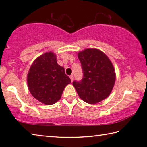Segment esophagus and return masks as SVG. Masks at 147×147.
Here are the masks:
<instances>
[{"label":"esophagus","instance_id":"obj_1","mask_svg":"<svg viewBox=\"0 0 147 147\" xmlns=\"http://www.w3.org/2000/svg\"><path fill=\"white\" fill-rule=\"evenodd\" d=\"M70 78H71V82H73V80H74V76H73V75H71V76H70Z\"/></svg>","mask_w":147,"mask_h":147}]
</instances>
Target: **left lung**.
Instances as JSON below:
<instances>
[{
	"instance_id": "left-lung-1",
	"label": "left lung",
	"mask_w": 147,
	"mask_h": 147,
	"mask_svg": "<svg viewBox=\"0 0 147 147\" xmlns=\"http://www.w3.org/2000/svg\"><path fill=\"white\" fill-rule=\"evenodd\" d=\"M83 71L81 81H74L78 96L91 104L108 97L115 82V71L110 59L97 49H86L78 53Z\"/></svg>"
}]
</instances>
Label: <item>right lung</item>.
<instances>
[{"label": "right lung", "mask_w": 147, "mask_h": 147, "mask_svg": "<svg viewBox=\"0 0 147 147\" xmlns=\"http://www.w3.org/2000/svg\"><path fill=\"white\" fill-rule=\"evenodd\" d=\"M71 79L59 65L53 52L44 53L32 64L27 75V84L32 95L47 105L55 104L61 97Z\"/></svg>", "instance_id": "obj_1"}]
</instances>
